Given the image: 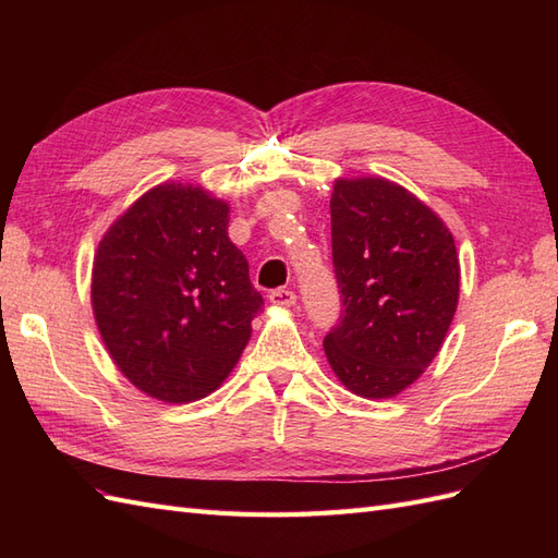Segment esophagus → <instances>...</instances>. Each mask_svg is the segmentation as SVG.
Wrapping results in <instances>:
<instances>
[{
  "mask_svg": "<svg viewBox=\"0 0 558 558\" xmlns=\"http://www.w3.org/2000/svg\"><path fill=\"white\" fill-rule=\"evenodd\" d=\"M269 302L277 307H293L295 305V293L289 289H277L269 293Z\"/></svg>",
  "mask_w": 558,
  "mask_h": 558,
  "instance_id": "obj_1",
  "label": "esophagus"
}]
</instances>
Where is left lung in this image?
Instances as JSON below:
<instances>
[{"label": "left lung", "mask_w": 558, "mask_h": 558, "mask_svg": "<svg viewBox=\"0 0 558 558\" xmlns=\"http://www.w3.org/2000/svg\"><path fill=\"white\" fill-rule=\"evenodd\" d=\"M330 226L344 310L324 340L326 359L347 391L396 398L433 363L459 307L453 238L428 205L381 177L335 179Z\"/></svg>", "instance_id": "1"}]
</instances>
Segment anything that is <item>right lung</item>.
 <instances>
[{
  "mask_svg": "<svg viewBox=\"0 0 558 558\" xmlns=\"http://www.w3.org/2000/svg\"><path fill=\"white\" fill-rule=\"evenodd\" d=\"M228 223L226 199L165 181L134 199L97 246L90 302L99 337L150 398H207L251 340L263 298Z\"/></svg>",
  "mask_w": 558,
  "mask_h": 558,
  "instance_id": "1",
  "label": "right lung"
}]
</instances>
